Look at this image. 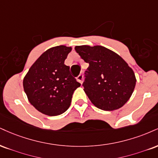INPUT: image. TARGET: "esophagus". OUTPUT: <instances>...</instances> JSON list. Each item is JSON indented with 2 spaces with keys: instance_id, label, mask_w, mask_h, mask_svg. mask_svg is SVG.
<instances>
[{
  "instance_id": "1",
  "label": "esophagus",
  "mask_w": 158,
  "mask_h": 158,
  "mask_svg": "<svg viewBox=\"0 0 158 158\" xmlns=\"http://www.w3.org/2000/svg\"><path fill=\"white\" fill-rule=\"evenodd\" d=\"M77 81H79V83H81V84H82V81H83V75H82V74H80V75L78 76Z\"/></svg>"
}]
</instances>
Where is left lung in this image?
Instances as JSON below:
<instances>
[{
	"instance_id": "1",
	"label": "left lung",
	"mask_w": 158,
	"mask_h": 158,
	"mask_svg": "<svg viewBox=\"0 0 158 158\" xmlns=\"http://www.w3.org/2000/svg\"><path fill=\"white\" fill-rule=\"evenodd\" d=\"M75 50L89 63L82 85L91 102L107 111L123 107L135 87L132 68L116 53L101 45H79Z\"/></svg>"
}]
</instances>
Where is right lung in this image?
I'll return each instance as SVG.
<instances>
[{
	"instance_id": "obj_1",
	"label": "right lung",
	"mask_w": 158,
	"mask_h": 158,
	"mask_svg": "<svg viewBox=\"0 0 158 158\" xmlns=\"http://www.w3.org/2000/svg\"><path fill=\"white\" fill-rule=\"evenodd\" d=\"M71 47L59 45L45 51L23 79L28 99L40 113L49 116L62 114L69 108L73 92L81 84L71 76L64 60Z\"/></svg>"
}]
</instances>
